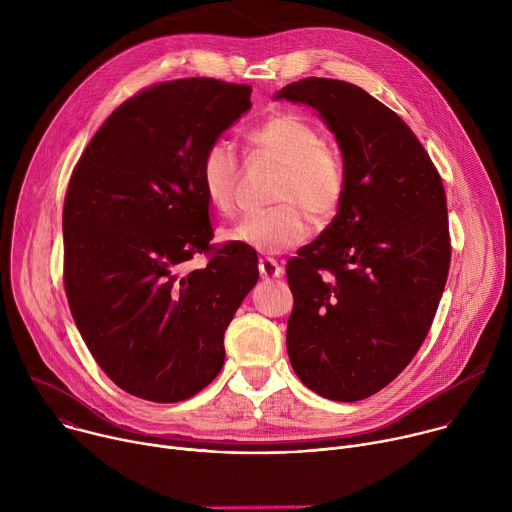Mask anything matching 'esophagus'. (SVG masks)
<instances>
[{"label": "esophagus", "instance_id": "34e87169", "mask_svg": "<svg viewBox=\"0 0 512 512\" xmlns=\"http://www.w3.org/2000/svg\"><path fill=\"white\" fill-rule=\"evenodd\" d=\"M259 273H261L263 279H275V277H281L283 269H281V265L275 259L261 257L259 259Z\"/></svg>", "mask_w": 512, "mask_h": 512}]
</instances>
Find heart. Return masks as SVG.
I'll return each instance as SVG.
<instances>
[{"instance_id": "b5f03b06", "label": "heart", "mask_w": 512, "mask_h": 512, "mask_svg": "<svg viewBox=\"0 0 512 512\" xmlns=\"http://www.w3.org/2000/svg\"><path fill=\"white\" fill-rule=\"evenodd\" d=\"M253 148L283 166L273 202L279 206L245 214L223 231V239L263 255L294 249L310 237V217L320 225L330 223L340 212L346 196L342 162L324 148L320 131L294 113H277L249 131ZM204 198L218 212H229L239 182L235 148L225 141H212L198 170Z\"/></svg>"}]
</instances>
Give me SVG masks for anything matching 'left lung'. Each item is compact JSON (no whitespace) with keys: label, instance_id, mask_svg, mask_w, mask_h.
Masks as SVG:
<instances>
[{"label":"left lung","instance_id":"obj_1","mask_svg":"<svg viewBox=\"0 0 512 512\" xmlns=\"http://www.w3.org/2000/svg\"><path fill=\"white\" fill-rule=\"evenodd\" d=\"M275 99L318 111L346 176L336 218L285 267L289 362L320 397L367 399L411 362L444 294V184L407 123L360 87L310 77Z\"/></svg>","mask_w":512,"mask_h":512}]
</instances>
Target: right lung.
Masks as SVG:
<instances>
[{
	"label": "right lung",
	"mask_w": 512,
	"mask_h": 512,
	"mask_svg": "<svg viewBox=\"0 0 512 512\" xmlns=\"http://www.w3.org/2000/svg\"><path fill=\"white\" fill-rule=\"evenodd\" d=\"M249 109V85L194 77L145 89L109 115L68 182V306L99 367L135 397L178 403L212 383L259 279L257 253L233 243L184 273L212 249L200 160Z\"/></svg>",
	"instance_id": "obj_1"
}]
</instances>
